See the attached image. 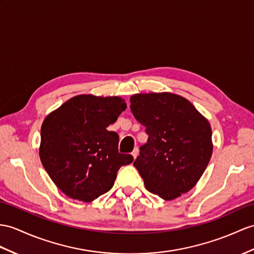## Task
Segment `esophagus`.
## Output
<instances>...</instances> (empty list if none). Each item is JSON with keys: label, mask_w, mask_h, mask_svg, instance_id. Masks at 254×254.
<instances>
[{"label": "esophagus", "mask_w": 254, "mask_h": 254, "mask_svg": "<svg viewBox=\"0 0 254 254\" xmlns=\"http://www.w3.org/2000/svg\"><path fill=\"white\" fill-rule=\"evenodd\" d=\"M131 155L133 156V158L135 159L137 158V156L139 155V148L138 147H134V150L132 151V153H131Z\"/></svg>", "instance_id": "obj_1"}]
</instances>
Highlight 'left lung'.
I'll return each mask as SVG.
<instances>
[{
    "mask_svg": "<svg viewBox=\"0 0 254 254\" xmlns=\"http://www.w3.org/2000/svg\"><path fill=\"white\" fill-rule=\"evenodd\" d=\"M130 110L148 134L133 163L146 190L164 200L188 193L212 155L208 120L188 99L172 92L132 95Z\"/></svg>",
    "mask_w": 254,
    "mask_h": 254,
    "instance_id": "obj_1",
    "label": "left lung"
}]
</instances>
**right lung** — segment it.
I'll return each mask as SVG.
<instances>
[{
	"label": "right lung",
	"instance_id": "right-lung-1",
	"mask_svg": "<svg viewBox=\"0 0 254 254\" xmlns=\"http://www.w3.org/2000/svg\"><path fill=\"white\" fill-rule=\"evenodd\" d=\"M126 108L119 96L78 95L45 117L41 162L70 198L94 201L112 189L121 167L133 162L131 155L119 153V134L107 129Z\"/></svg>",
	"mask_w": 254,
	"mask_h": 254
}]
</instances>
